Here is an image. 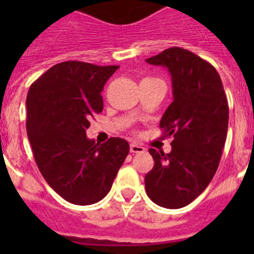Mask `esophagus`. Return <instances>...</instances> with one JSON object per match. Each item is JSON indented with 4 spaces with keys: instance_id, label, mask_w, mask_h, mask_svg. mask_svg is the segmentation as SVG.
<instances>
[{
    "instance_id": "34e87169",
    "label": "esophagus",
    "mask_w": 254,
    "mask_h": 254,
    "mask_svg": "<svg viewBox=\"0 0 254 254\" xmlns=\"http://www.w3.org/2000/svg\"><path fill=\"white\" fill-rule=\"evenodd\" d=\"M129 150H131V152H133V154H138V152L145 151V147L141 146V145H138V143L132 142L131 146H129Z\"/></svg>"
}]
</instances>
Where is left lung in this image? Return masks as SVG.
Returning a JSON list of instances; mask_svg holds the SVG:
<instances>
[{"label":"left lung","instance_id":"1","mask_svg":"<svg viewBox=\"0 0 254 254\" xmlns=\"http://www.w3.org/2000/svg\"><path fill=\"white\" fill-rule=\"evenodd\" d=\"M169 69L173 102L160 121L172 151L149 152L154 168L145 176L149 198L165 208L190 205L210 185L226 141L229 105L216 68L187 49L173 47L147 58Z\"/></svg>","mask_w":254,"mask_h":254}]
</instances>
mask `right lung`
I'll use <instances>...</instances> for the list:
<instances>
[{"label": "right lung", "mask_w": 254, "mask_h": 254, "mask_svg": "<svg viewBox=\"0 0 254 254\" xmlns=\"http://www.w3.org/2000/svg\"><path fill=\"white\" fill-rule=\"evenodd\" d=\"M118 68L61 62L28 91L26 132L35 163L47 183L75 205L104 198L129 152L123 138L100 145L86 137L90 120L103 111V87Z\"/></svg>", "instance_id": "obj_1"}]
</instances>
